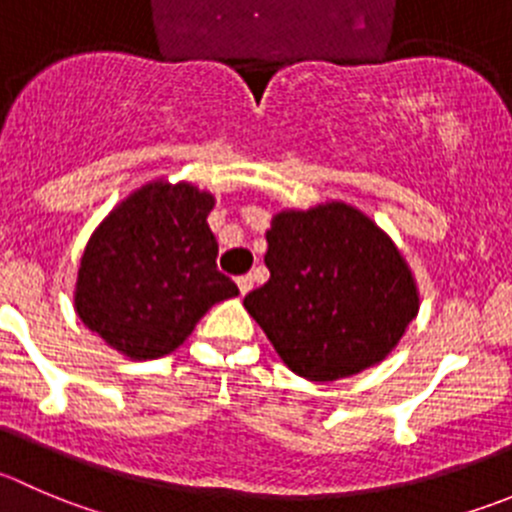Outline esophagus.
Returning a JSON list of instances; mask_svg holds the SVG:
<instances>
[{"mask_svg":"<svg viewBox=\"0 0 512 512\" xmlns=\"http://www.w3.org/2000/svg\"><path fill=\"white\" fill-rule=\"evenodd\" d=\"M252 285H255V280H252V275H242V277H237V287H240L242 295H247V292L252 290Z\"/></svg>","mask_w":512,"mask_h":512,"instance_id":"1","label":"esophagus"}]
</instances>
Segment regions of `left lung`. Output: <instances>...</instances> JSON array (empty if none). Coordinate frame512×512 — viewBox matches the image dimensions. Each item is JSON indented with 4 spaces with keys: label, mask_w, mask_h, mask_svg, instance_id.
<instances>
[{
    "label": "left lung",
    "mask_w": 512,
    "mask_h": 512,
    "mask_svg": "<svg viewBox=\"0 0 512 512\" xmlns=\"http://www.w3.org/2000/svg\"><path fill=\"white\" fill-rule=\"evenodd\" d=\"M265 265L270 280L245 307L285 365L307 380H340L375 365L418 315V290L398 247L342 202L275 215Z\"/></svg>",
    "instance_id": "8db88e82"
}]
</instances>
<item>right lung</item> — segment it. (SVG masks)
Returning <instances> with one entry per match:
<instances>
[{"mask_svg":"<svg viewBox=\"0 0 512 512\" xmlns=\"http://www.w3.org/2000/svg\"><path fill=\"white\" fill-rule=\"evenodd\" d=\"M212 205L185 182H152L109 212L79 262V320L135 360L180 347L215 302L240 295L217 270Z\"/></svg>","mask_w":512,"mask_h":512,"instance_id":"right-lung-1","label":"right lung"}]
</instances>
